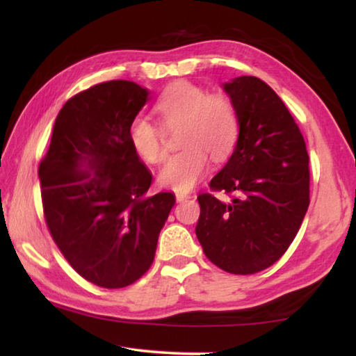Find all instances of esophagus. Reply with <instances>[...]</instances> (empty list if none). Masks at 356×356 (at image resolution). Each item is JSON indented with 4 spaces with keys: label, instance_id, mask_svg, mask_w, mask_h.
Wrapping results in <instances>:
<instances>
[{
    "label": "esophagus",
    "instance_id": "1",
    "mask_svg": "<svg viewBox=\"0 0 356 356\" xmlns=\"http://www.w3.org/2000/svg\"><path fill=\"white\" fill-rule=\"evenodd\" d=\"M175 197H177L178 202H181V201H186V199L191 197V194L183 193V191H177V193H175Z\"/></svg>",
    "mask_w": 356,
    "mask_h": 356
}]
</instances>
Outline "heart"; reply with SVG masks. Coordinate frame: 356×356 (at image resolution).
<instances>
[{"instance_id":"b5f03b06","label":"heart","mask_w":356,"mask_h":356,"mask_svg":"<svg viewBox=\"0 0 356 356\" xmlns=\"http://www.w3.org/2000/svg\"><path fill=\"white\" fill-rule=\"evenodd\" d=\"M155 108L168 128H179L183 147L160 168L159 181L175 191H189L207 175L211 157L222 162L235 147L240 131L235 105L230 97L179 82L160 97ZM128 134L134 152L145 162L160 163L167 155L162 131L147 116H136Z\"/></svg>"}]
</instances>
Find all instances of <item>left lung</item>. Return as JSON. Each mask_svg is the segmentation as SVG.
<instances>
[{
  "label": "left lung",
  "instance_id": "obj_1",
  "mask_svg": "<svg viewBox=\"0 0 356 356\" xmlns=\"http://www.w3.org/2000/svg\"><path fill=\"white\" fill-rule=\"evenodd\" d=\"M223 89L235 105L240 136L225 167L199 194L196 236L204 254L225 272L256 274L289 250L309 206V157L303 134L264 81L241 76Z\"/></svg>",
  "mask_w": 356,
  "mask_h": 356
}]
</instances>
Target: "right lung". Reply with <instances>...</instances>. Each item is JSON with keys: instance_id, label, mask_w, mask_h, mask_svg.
Segmentation results:
<instances>
[{"instance_id": "right-lung-1", "label": "right lung", "mask_w": 356, "mask_h": 356, "mask_svg": "<svg viewBox=\"0 0 356 356\" xmlns=\"http://www.w3.org/2000/svg\"><path fill=\"white\" fill-rule=\"evenodd\" d=\"M147 100V90L121 79L71 97L38 165L53 241L77 274L104 289H123L149 270L175 206L172 193L147 196L152 175L129 143Z\"/></svg>"}]
</instances>
